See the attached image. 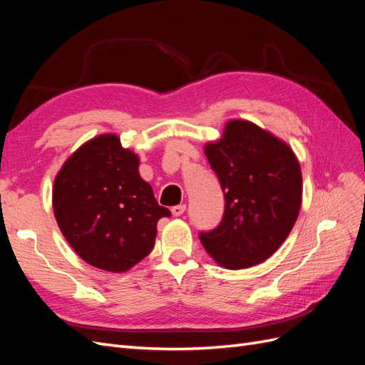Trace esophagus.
<instances>
[{"label": "esophagus", "mask_w": 365, "mask_h": 365, "mask_svg": "<svg viewBox=\"0 0 365 365\" xmlns=\"http://www.w3.org/2000/svg\"><path fill=\"white\" fill-rule=\"evenodd\" d=\"M184 212H185V204H180V205L172 207V215L173 216H181Z\"/></svg>", "instance_id": "34e87169"}]
</instances>
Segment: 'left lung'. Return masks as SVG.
Listing matches in <instances>:
<instances>
[{"instance_id":"left-lung-1","label":"left lung","mask_w":365,"mask_h":365,"mask_svg":"<svg viewBox=\"0 0 365 365\" xmlns=\"http://www.w3.org/2000/svg\"><path fill=\"white\" fill-rule=\"evenodd\" d=\"M225 196L220 224L200 233L220 267L244 269L269 259L289 236L302 207V169L284 141L247 120H230L205 146Z\"/></svg>"}]
</instances>
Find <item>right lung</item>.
<instances>
[{"instance_id":"1","label":"right lung","mask_w":365,"mask_h":365,"mask_svg":"<svg viewBox=\"0 0 365 365\" xmlns=\"http://www.w3.org/2000/svg\"><path fill=\"white\" fill-rule=\"evenodd\" d=\"M140 160L114 134L86 141L54 178V217L79 257L93 267L125 272L152 251L158 205L138 173Z\"/></svg>"}]
</instances>
